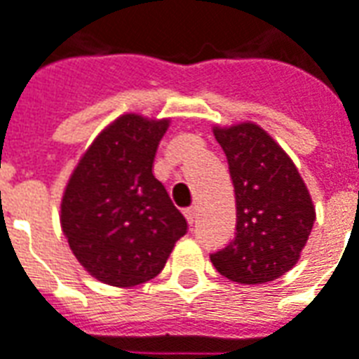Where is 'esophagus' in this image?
<instances>
[{
	"mask_svg": "<svg viewBox=\"0 0 359 359\" xmlns=\"http://www.w3.org/2000/svg\"><path fill=\"white\" fill-rule=\"evenodd\" d=\"M196 212H198V208L196 206H191V208H187L183 214H185V217H187V221H189V225H193L196 219Z\"/></svg>",
	"mask_w": 359,
	"mask_h": 359,
	"instance_id": "1",
	"label": "esophagus"
}]
</instances>
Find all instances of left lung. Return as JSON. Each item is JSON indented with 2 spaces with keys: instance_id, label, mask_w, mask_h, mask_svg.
Returning <instances> with one entry per match:
<instances>
[{
  "instance_id": "left-lung-1",
  "label": "left lung",
  "mask_w": 359,
  "mask_h": 359,
  "mask_svg": "<svg viewBox=\"0 0 359 359\" xmlns=\"http://www.w3.org/2000/svg\"><path fill=\"white\" fill-rule=\"evenodd\" d=\"M236 198V233L210 255L221 276L263 284L295 266L316 210L287 153L255 123L215 126Z\"/></svg>"
}]
</instances>
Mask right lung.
Masks as SVG:
<instances>
[{
	"mask_svg": "<svg viewBox=\"0 0 359 359\" xmlns=\"http://www.w3.org/2000/svg\"><path fill=\"white\" fill-rule=\"evenodd\" d=\"M168 118L126 113L100 132L69 176L60 225L85 271L100 282L132 287L155 278L187 221L153 176Z\"/></svg>",
	"mask_w": 359,
	"mask_h": 359,
	"instance_id": "right-lung-1",
	"label": "right lung"
}]
</instances>
